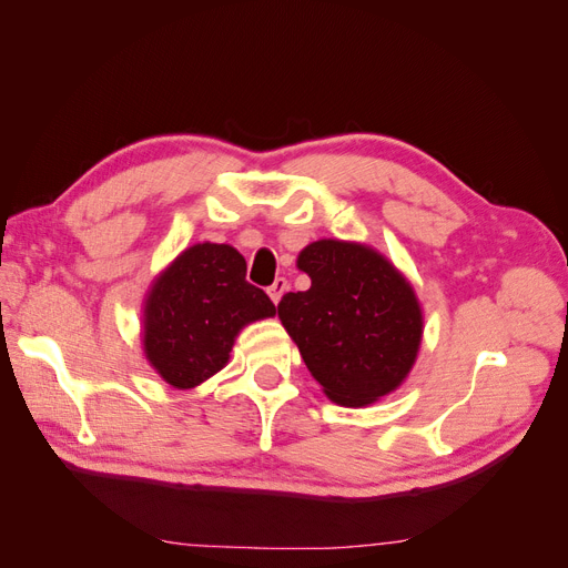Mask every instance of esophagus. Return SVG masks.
<instances>
[{
  "label": "esophagus",
  "mask_w": 568,
  "mask_h": 568,
  "mask_svg": "<svg viewBox=\"0 0 568 568\" xmlns=\"http://www.w3.org/2000/svg\"><path fill=\"white\" fill-rule=\"evenodd\" d=\"M286 291H288V282L284 277H277V280H274V284L267 288V294H270L272 303L277 305L282 301V296L286 294Z\"/></svg>",
  "instance_id": "1"
}]
</instances>
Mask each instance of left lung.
Segmentation results:
<instances>
[{"mask_svg": "<svg viewBox=\"0 0 568 568\" xmlns=\"http://www.w3.org/2000/svg\"><path fill=\"white\" fill-rule=\"evenodd\" d=\"M307 291H288L280 320L326 398L363 407L415 365L424 317L415 288L369 246L320 239L298 255Z\"/></svg>", "mask_w": 568, "mask_h": 568, "instance_id": "left-lung-1", "label": "left lung"}]
</instances>
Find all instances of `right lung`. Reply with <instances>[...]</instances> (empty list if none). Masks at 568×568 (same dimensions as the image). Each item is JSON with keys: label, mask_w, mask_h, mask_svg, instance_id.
<instances>
[{"label": "right lung", "mask_w": 568, "mask_h": 568, "mask_svg": "<svg viewBox=\"0 0 568 568\" xmlns=\"http://www.w3.org/2000/svg\"><path fill=\"white\" fill-rule=\"evenodd\" d=\"M274 315L263 288L246 282L244 255L227 244H194L151 284L144 355L173 388H194L227 365L246 324Z\"/></svg>", "instance_id": "add662e5"}]
</instances>
